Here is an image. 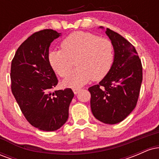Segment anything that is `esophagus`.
<instances>
[{
	"label": "esophagus",
	"mask_w": 159,
	"mask_h": 159,
	"mask_svg": "<svg viewBox=\"0 0 159 159\" xmlns=\"http://www.w3.org/2000/svg\"><path fill=\"white\" fill-rule=\"evenodd\" d=\"M80 90H81V89L80 88H74L73 89V92L75 94H78V93H79Z\"/></svg>",
	"instance_id": "obj_1"
}]
</instances>
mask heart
<instances>
[{
    "mask_svg": "<svg viewBox=\"0 0 159 159\" xmlns=\"http://www.w3.org/2000/svg\"><path fill=\"white\" fill-rule=\"evenodd\" d=\"M61 48L49 52L48 58L53 70L61 77L68 75L75 61L78 68L63 81L66 87L77 88L92 78L102 79L114 63V48L111 40L92 33H72L63 40Z\"/></svg>",
    "mask_w": 159,
    "mask_h": 159,
    "instance_id": "1",
    "label": "heart"
}]
</instances>
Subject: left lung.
I'll list each match as a JSON object with an SVG mask.
<instances>
[{"mask_svg":"<svg viewBox=\"0 0 159 159\" xmlns=\"http://www.w3.org/2000/svg\"><path fill=\"white\" fill-rule=\"evenodd\" d=\"M105 34L114 45V63L107 75L88 90L93 116L104 123L112 125L123 121L135 107L143 72L135 48L109 28H106Z\"/></svg>","mask_w":159,"mask_h":159,"instance_id":"left-lung-1","label":"left lung"}]
</instances>
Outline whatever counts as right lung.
I'll return each instance as SVG.
<instances>
[{"instance_id": "right-lung-1", "label": "right lung", "mask_w": 159, "mask_h": 159, "mask_svg": "<svg viewBox=\"0 0 159 159\" xmlns=\"http://www.w3.org/2000/svg\"><path fill=\"white\" fill-rule=\"evenodd\" d=\"M61 36L52 29L34 33L19 47L11 64V89L26 120L53 132L67 121L72 89L55 90L58 80L48 62L51 43Z\"/></svg>"}]
</instances>
